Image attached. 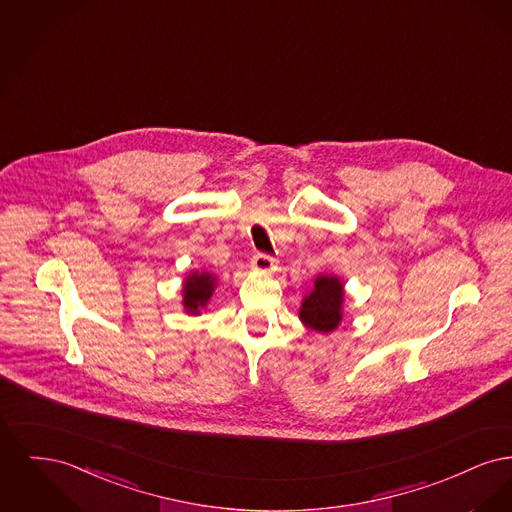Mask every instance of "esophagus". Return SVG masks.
<instances>
[{
  "mask_svg": "<svg viewBox=\"0 0 512 512\" xmlns=\"http://www.w3.org/2000/svg\"><path fill=\"white\" fill-rule=\"evenodd\" d=\"M274 265H276V261H274L270 255H267V253H257V255H253V259H251V268H253V270H259V272H272Z\"/></svg>",
  "mask_w": 512,
  "mask_h": 512,
  "instance_id": "esophagus-1",
  "label": "esophagus"
}]
</instances>
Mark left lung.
<instances>
[{"instance_id": "8db88e82", "label": "left lung", "mask_w": 512, "mask_h": 512, "mask_svg": "<svg viewBox=\"0 0 512 512\" xmlns=\"http://www.w3.org/2000/svg\"><path fill=\"white\" fill-rule=\"evenodd\" d=\"M341 299L343 286L334 276H320L315 282V290L305 297L299 317L318 332L334 330L341 320Z\"/></svg>"}]
</instances>
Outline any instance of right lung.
Segmentation results:
<instances>
[{"instance_id":"obj_1","label":"right lung","mask_w":512,"mask_h":512,"mask_svg":"<svg viewBox=\"0 0 512 512\" xmlns=\"http://www.w3.org/2000/svg\"><path fill=\"white\" fill-rule=\"evenodd\" d=\"M215 290V278L211 274H192L184 286V307L190 313H197L199 307L211 299Z\"/></svg>"}]
</instances>
